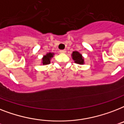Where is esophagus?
Segmentation results:
<instances>
[{"mask_svg":"<svg viewBox=\"0 0 124 124\" xmlns=\"http://www.w3.org/2000/svg\"><path fill=\"white\" fill-rule=\"evenodd\" d=\"M60 52L61 53H66V50H60Z\"/></svg>","mask_w":124,"mask_h":124,"instance_id":"esophagus-1","label":"esophagus"}]
</instances>
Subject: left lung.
I'll list each match as a JSON object with an SVG mask.
<instances>
[{
    "label": "left lung",
    "mask_w": 124,
    "mask_h": 124,
    "mask_svg": "<svg viewBox=\"0 0 124 124\" xmlns=\"http://www.w3.org/2000/svg\"><path fill=\"white\" fill-rule=\"evenodd\" d=\"M71 57H72V60H74V62L76 64H79V65H83L85 64L84 58L79 52L77 51L73 52L71 54Z\"/></svg>",
    "instance_id": "left-lung-1"
}]
</instances>
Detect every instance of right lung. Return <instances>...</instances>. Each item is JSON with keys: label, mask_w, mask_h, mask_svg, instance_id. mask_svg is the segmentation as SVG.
<instances>
[{"label": "right lung", "mask_w": 124, "mask_h": 124, "mask_svg": "<svg viewBox=\"0 0 124 124\" xmlns=\"http://www.w3.org/2000/svg\"><path fill=\"white\" fill-rule=\"evenodd\" d=\"M55 55L54 53H52V52H49L47 53L45 55H44L41 59V64L42 65H48V64H50V60L52 59Z\"/></svg>", "instance_id": "right-lung-1"}]
</instances>
